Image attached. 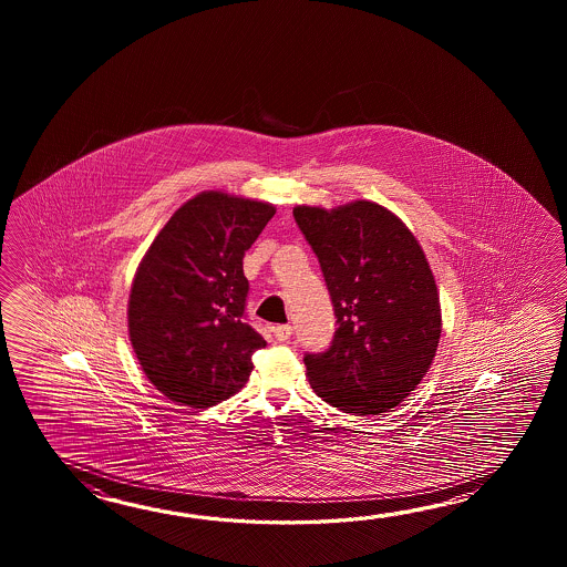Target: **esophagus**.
Wrapping results in <instances>:
<instances>
[{"label": "esophagus", "instance_id": "obj_1", "mask_svg": "<svg viewBox=\"0 0 567 567\" xmlns=\"http://www.w3.org/2000/svg\"><path fill=\"white\" fill-rule=\"evenodd\" d=\"M274 334H276V338L278 340H288L289 337H291V326L289 324H279L274 328Z\"/></svg>", "mask_w": 567, "mask_h": 567}]
</instances>
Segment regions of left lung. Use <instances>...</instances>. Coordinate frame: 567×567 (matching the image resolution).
Returning a JSON list of instances; mask_svg holds the SVG:
<instances>
[{"label":"left lung","instance_id":"obj_1","mask_svg":"<svg viewBox=\"0 0 567 567\" xmlns=\"http://www.w3.org/2000/svg\"><path fill=\"white\" fill-rule=\"evenodd\" d=\"M293 218L320 261L338 324L330 349L303 357L310 385L347 413L398 408L430 371L442 334L422 245L371 200L296 206Z\"/></svg>","mask_w":567,"mask_h":567}]
</instances>
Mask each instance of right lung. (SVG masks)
<instances>
[{"mask_svg": "<svg viewBox=\"0 0 567 567\" xmlns=\"http://www.w3.org/2000/svg\"><path fill=\"white\" fill-rule=\"evenodd\" d=\"M276 206L196 194L157 233L133 278L127 326L150 383L169 401L210 408L235 395L266 340L245 322L243 257Z\"/></svg>", "mask_w": 567, "mask_h": 567, "instance_id": "obj_1", "label": "right lung"}]
</instances>
